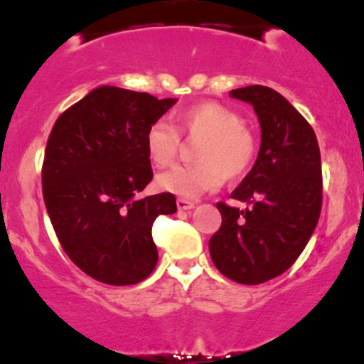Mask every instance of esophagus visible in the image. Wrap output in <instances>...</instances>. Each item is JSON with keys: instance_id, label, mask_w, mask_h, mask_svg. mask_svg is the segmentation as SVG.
<instances>
[{"instance_id": "1", "label": "esophagus", "mask_w": 364, "mask_h": 364, "mask_svg": "<svg viewBox=\"0 0 364 364\" xmlns=\"http://www.w3.org/2000/svg\"><path fill=\"white\" fill-rule=\"evenodd\" d=\"M195 207V203L193 202H191V200H187V198H177V208L181 210H192Z\"/></svg>"}]
</instances>
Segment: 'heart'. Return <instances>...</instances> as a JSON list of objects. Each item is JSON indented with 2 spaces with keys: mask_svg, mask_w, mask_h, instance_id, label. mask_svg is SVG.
<instances>
[{
  "mask_svg": "<svg viewBox=\"0 0 364 364\" xmlns=\"http://www.w3.org/2000/svg\"><path fill=\"white\" fill-rule=\"evenodd\" d=\"M183 133L203 139L197 166H173L157 177L162 192L182 198H197L221 186L223 177L238 178L250 169L256 156V141L235 109L205 102L178 113ZM181 136L169 119H157L146 134V149L157 167H166L177 154Z\"/></svg>",
  "mask_w": 364,
  "mask_h": 364,
  "instance_id": "b5f03b06",
  "label": "heart"
}]
</instances>
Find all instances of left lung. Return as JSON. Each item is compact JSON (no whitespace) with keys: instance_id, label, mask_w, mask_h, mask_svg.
Returning <instances> with one entry per match:
<instances>
[{"instance_id":"left-lung-1","label":"left lung","mask_w":364,"mask_h":364,"mask_svg":"<svg viewBox=\"0 0 364 364\" xmlns=\"http://www.w3.org/2000/svg\"><path fill=\"white\" fill-rule=\"evenodd\" d=\"M230 97L252 105L261 147L231 193L247 207L217 203L221 226L208 250L223 276L255 286L281 276L307 246L322 210V162L312 126L281 93L250 85Z\"/></svg>"}]
</instances>
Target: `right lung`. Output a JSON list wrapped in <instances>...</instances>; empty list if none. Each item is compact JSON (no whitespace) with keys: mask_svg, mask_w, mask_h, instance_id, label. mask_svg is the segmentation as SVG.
<instances>
[{"mask_svg":"<svg viewBox=\"0 0 364 364\" xmlns=\"http://www.w3.org/2000/svg\"><path fill=\"white\" fill-rule=\"evenodd\" d=\"M177 98L103 85L57 118L47 139L42 193L73 264L109 286L154 271L152 223L177 212L172 193L138 198L152 181L147 129Z\"/></svg>","mask_w":364,"mask_h":364,"instance_id":"1","label":"right lung"}]
</instances>
